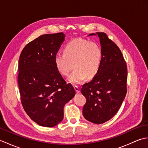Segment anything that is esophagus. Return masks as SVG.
Wrapping results in <instances>:
<instances>
[{"label": "esophagus", "mask_w": 148, "mask_h": 148, "mask_svg": "<svg viewBox=\"0 0 148 148\" xmlns=\"http://www.w3.org/2000/svg\"><path fill=\"white\" fill-rule=\"evenodd\" d=\"M74 88L75 91H76V93H77V94H78V93H80V89H79V87L77 86H74Z\"/></svg>", "instance_id": "esophagus-1"}]
</instances>
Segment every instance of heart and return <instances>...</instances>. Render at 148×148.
<instances>
[{"label": "heart", "mask_w": 148, "mask_h": 148, "mask_svg": "<svg viewBox=\"0 0 148 148\" xmlns=\"http://www.w3.org/2000/svg\"><path fill=\"white\" fill-rule=\"evenodd\" d=\"M102 60V51L95 42L77 38L71 40L64 48V54H56L55 64L62 76H67L72 84H79L84 79H91L98 73Z\"/></svg>", "instance_id": "1"}]
</instances>
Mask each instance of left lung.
Here are the masks:
<instances>
[{"label":"left lung","instance_id":"8db88e82","mask_svg":"<svg viewBox=\"0 0 148 148\" xmlns=\"http://www.w3.org/2000/svg\"><path fill=\"white\" fill-rule=\"evenodd\" d=\"M97 34L102 51L101 65L93 79L82 86L81 93L86 99L84 117L93 123L102 124L117 113L126 96L127 67L118 46L106 33ZM92 35L95 34H90Z\"/></svg>","mask_w":148,"mask_h":148}]
</instances>
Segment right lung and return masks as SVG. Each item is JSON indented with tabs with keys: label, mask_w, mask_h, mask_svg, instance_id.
I'll list each match as a JSON object with an SVG mask.
<instances>
[{
	"label": "right lung",
	"mask_w": 148,
	"mask_h": 148,
	"mask_svg": "<svg viewBox=\"0 0 148 148\" xmlns=\"http://www.w3.org/2000/svg\"><path fill=\"white\" fill-rule=\"evenodd\" d=\"M64 39L62 32L44 34L28 43L19 58L21 104L29 117L42 127H55L61 122L65 104L76 94L55 64Z\"/></svg>",
	"instance_id": "right-lung-1"
}]
</instances>
